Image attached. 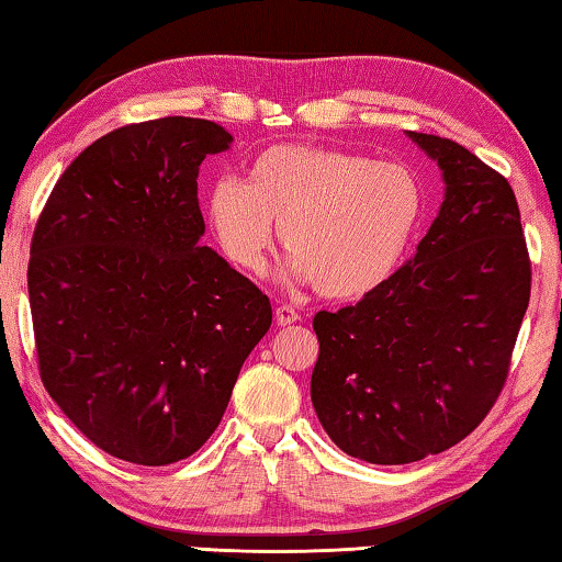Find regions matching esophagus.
<instances>
[{
  "label": "esophagus",
  "instance_id": "34e87169",
  "mask_svg": "<svg viewBox=\"0 0 562 562\" xmlns=\"http://www.w3.org/2000/svg\"><path fill=\"white\" fill-rule=\"evenodd\" d=\"M274 321H278L280 328H284V325L297 323L300 315H297V310L292 307V305H278V307H274Z\"/></svg>",
  "mask_w": 562,
  "mask_h": 562
}]
</instances>
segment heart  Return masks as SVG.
<instances>
[{"label":"heart","instance_id":"obj_1","mask_svg":"<svg viewBox=\"0 0 562 562\" xmlns=\"http://www.w3.org/2000/svg\"><path fill=\"white\" fill-rule=\"evenodd\" d=\"M422 187L401 164L325 146L284 144L259 154L249 179L222 176L206 220L224 257L259 272L274 222L288 252L280 274L323 297L361 300L398 270L422 222Z\"/></svg>","mask_w":562,"mask_h":562}]
</instances>
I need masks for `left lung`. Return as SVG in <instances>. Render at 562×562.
<instances>
[{
    "instance_id": "1",
    "label": "left lung",
    "mask_w": 562,
    "mask_h": 562,
    "mask_svg": "<svg viewBox=\"0 0 562 562\" xmlns=\"http://www.w3.org/2000/svg\"><path fill=\"white\" fill-rule=\"evenodd\" d=\"M408 138L441 169L437 220L379 290L313 321L315 414L346 454L371 464L418 462L480 426L530 303V257L505 176L449 138Z\"/></svg>"
}]
</instances>
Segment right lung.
<instances>
[{"mask_svg": "<svg viewBox=\"0 0 562 562\" xmlns=\"http://www.w3.org/2000/svg\"><path fill=\"white\" fill-rule=\"evenodd\" d=\"M232 140L183 115L123 125L67 166L40 214L27 267L40 379L123 462L204 447L272 325L270 297L199 245V166Z\"/></svg>", "mask_w": 562, "mask_h": 562, "instance_id": "right-lung-1", "label": "right lung"}]
</instances>
